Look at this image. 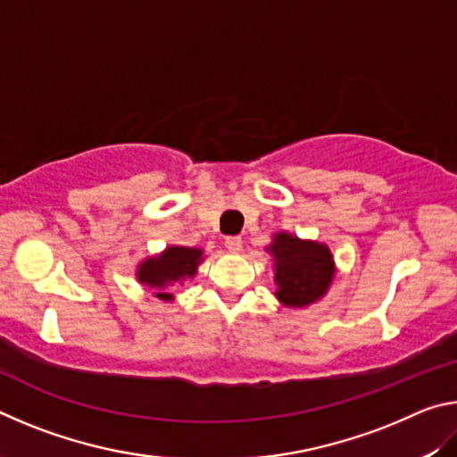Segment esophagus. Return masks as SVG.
Segmentation results:
<instances>
[{"label": "esophagus", "instance_id": "obj_1", "mask_svg": "<svg viewBox=\"0 0 457 457\" xmlns=\"http://www.w3.org/2000/svg\"><path fill=\"white\" fill-rule=\"evenodd\" d=\"M226 247L229 252H239L242 250V237L239 236H228L226 237Z\"/></svg>", "mask_w": 457, "mask_h": 457}]
</instances>
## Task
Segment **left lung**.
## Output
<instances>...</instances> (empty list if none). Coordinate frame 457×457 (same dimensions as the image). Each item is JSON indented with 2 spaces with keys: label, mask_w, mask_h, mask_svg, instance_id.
Masks as SVG:
<instances>
[{
  "label": "left lung",
  "mask_w": 457,
  "mask_h": 457,
  "mask_svg": "<svg viewBox=\"0 0 457 457\" xmlns=\"http://www.w3.org/2000/svg\"><path fill=\"white\" fill-rule=\"evenodd\" d=\"M266 250L274 256L276 298L284 306L304 308L327 294L335 278L328 245L278 231Z\"/></svg>",
  "instance_id": "1"
}]
</instances>
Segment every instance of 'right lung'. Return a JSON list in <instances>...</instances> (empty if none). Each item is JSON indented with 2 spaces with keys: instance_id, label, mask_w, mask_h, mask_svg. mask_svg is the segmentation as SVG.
I'll list each match as a JSON object with an SVG mask.
<instances>
[{
  "instance_id": "1",
  "label": "right lung",
  "mask_w": 457,
  "mask_h": 457,
  "mask_svg": "<svg viewBox=\"0 0 457 457\" xmlns=\"http://www.w3.org/2000/svg\"><path fill=\"white\" fill-rule=\"evenodd\" d=\"M204 260L199 247L169 245L159 256L146 258L137 268V280L149 288L159 290L154 296L161 300H171L173 294L165 292L169 286L183 284L197 274V266Z\"/></svg>"
}]
</instances>
